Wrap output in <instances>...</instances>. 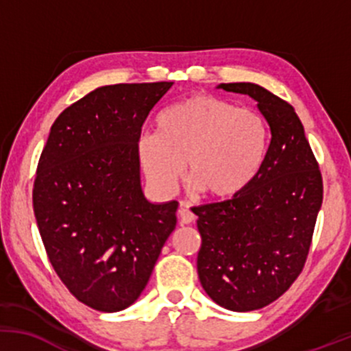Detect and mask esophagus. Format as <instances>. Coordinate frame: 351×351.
<instances>
[{
  "label": "esophagus",
  "instance_id": "esophagus-1",
  "mask_svg": "<svg viewBox=\"0 0 351 351\" xmlns=\"http://www.w3.org/2000/svg\"><path fill=\"white\" fill-rule=\"evenodd\" d=\"M178 219L181 224H189L195 221V215L191 213V209L188 208V204L181 203V206L178 209Z\"/></svg>",
  "mask_w": 351,
  "mask_h": 351
}]
</instances>
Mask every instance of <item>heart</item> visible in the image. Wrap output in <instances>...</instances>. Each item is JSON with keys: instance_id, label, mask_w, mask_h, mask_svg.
<instances>
[{"instance_id": "obj_1", "label": "heart", "mask_w": 351, "mask_h": 351, "mask_svg": "<svg viewBox=\"0 0 351 351\" xmlns=\"http://www.w3.org/2000/svg\"><path fill=\"white\" fill-rule=\"evenodd\" d=\"M264 119L229 100L196 94L156 117V134L136 140V156L152 188L173 195L186 180L211 201H231L252 184L265 162Z\"/></svg>"}]
</instances>
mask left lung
<instances>
[{"label":"left lung","mask_w":351,"mask_h":351,"mask_svg":"<svg viewBox=\"0 0 351 351\" xmlns=\"http://www.w3.org/2000/svg\"><path fill=\"white\" fill-rule=\"evenodd\" d=\"M221 88L257 100L271 127L265 162L241 196L203 204L198 276L221 307L251 312L277 300L307 263L324 183L304 125L284 99L251 82Z\"/></svg>","instance_id":"1"}]
</instances>
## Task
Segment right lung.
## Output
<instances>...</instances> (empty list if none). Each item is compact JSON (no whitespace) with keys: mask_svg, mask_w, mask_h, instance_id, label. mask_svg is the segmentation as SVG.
Masks as SVG:
<instances>
[{"mask_svg":"<svg viewBox=\"0 0 351 351\" xmlns=\"http://www.w3.org/2000/svg\"><path fill=\"white\" fill-rule=\"evenodd\" d=\"M173 82L95 88L52 123L33 208L49 263L67 291L99 312L138 299L178 203L152 204L140 186L136 140Z\"/></svg>","mask_w":351,"mask_h":351,"instance_id":"obj_1","label":"right lung"}]
</instances>
